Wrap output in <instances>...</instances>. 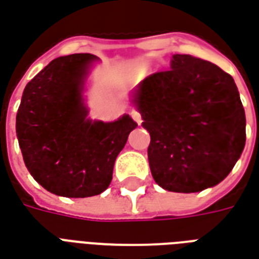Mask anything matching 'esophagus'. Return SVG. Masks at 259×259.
<instances>
[{"mask_svg":"<svg viewBox=\"0 0 259 259\" xmlns=\"http://www.w3.org/2000/svg\"><path fill=\"white\" fill-rule=\"evenodd\" d=\"M130 115H132V118L135 119L136 122H137V123H139V124H140L141 122H143V119H141V113L139 112L137 109H133V111L130 112Z\"/></svg>","mask_w":259,"mask_h":259,"instance_id":"esophagus-1","label":"esophagus"}]
</instances>
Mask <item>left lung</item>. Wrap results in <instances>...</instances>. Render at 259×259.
Returning <instances> with one entry per match:
<instances>
[{
  "label": "left lung",
  "instance_id": "left-lung-1",
  "mask_svg": "<svg viewBox=\"0 0 259 259\" xmlns=\"http://www.w3.org/2000/svg\"><path fill=\"white\" fill-rule=\"evenodd\" d=\"M150 132L154 180L175 193L221 183L245 144V113L233 77L204 59L175 54L170 69L141 81L133 100Z\"/></svg>",
  "mask_w": 259,
  "mask_h": 259
}]
</instances>
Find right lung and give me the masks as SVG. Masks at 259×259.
Wrapping results in <instances>:
<instances>
[{"instance_id": "add662e5", "label": "right lung", "mask_w": 259, "mask_h": 259, "mask_svg": "<svg viewBox=\"0 0 259 259\" xmlns=\"http://www.w3.org/2000/svg\"><path fill=\"white\" fill-rule=\"evenodd\" d=\"M96 57H59L25 87L16 113V136L26 168L54 194L84 198L101 194L113 165L137 127L129 115L116 122H90L81 85Z\"/></svg>"}]
</instances>
